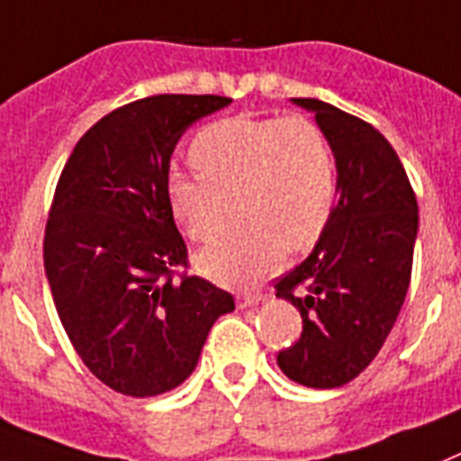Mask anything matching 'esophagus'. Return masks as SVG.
I'll return each instance as SVG.
<instances>
[{
  "label": "esophagus",
  "instance_id": "34e87169",
  "mask_svg": "<svg viewBox=\"0 0 461 461\" xmlns=\"http://www.w3.org/2000/svg\"><path fill=\"white\" fill-rule=\"evenodd\" d=\"M265 298H267V294H241L237 298V305L239 308H253V305H258V303H263Z\"/></svg>",
  "mask_w": 461,
  "mask_h": 461
}]
</instances>
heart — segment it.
Wrapping results in <instances>:
<instances>
[{
  "label": "heart",
  "mask_w": 461,
  "mask_h": 461,
  "mask_svg": "<svg viewBox=\"0 0 461 461\" xmlns=\"http://www.w3.org/2000/svg\"><path fill=\"white\" fill-rule=\"evenodd\" d=\"M196 175L172 172L166 196L192 241L208 243L234 201L239 224L198 256L220 284H253L282 263L284 249L305 250L327 231L339 172L321 127L305 115H234L201 127L189 144Z\"/></svg>",
  "instance_id": "heart-1"
}]
</instances>
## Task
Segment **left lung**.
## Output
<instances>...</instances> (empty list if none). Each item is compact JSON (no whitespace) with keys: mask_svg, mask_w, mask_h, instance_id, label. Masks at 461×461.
<instances>
[{"mask_svg":"<svg viewBox=\"0 0 461 461\" xmlns=\"http://www.w3.org/2000/svg\"><path fill=\"white\" fill-rule=\"evenodd\" d=\"M315 113L334 149L339 198L327 231L298 267L276 279L303 331L279 350L291 381L336 388L353 381L384 346L412 276L419 208L407 172L369 122L320 99H294Z\"/></svg>","mask_w":461,"mask_h":461,"instance_id":"left-lung-1","label":"left lung"}]
</instances>
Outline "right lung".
Masks as SVG:
<instances>
[{
  "mask_svg": "<svg viewBox=\"0 0 461 461\" xmlns=\"http://www.w3.org/2000/svg\"><path fill=\"white\" fill-rule=\"evenodd\" d=\"M231 99L156 95L115 108L75 144L44 230L56 312L87 369L108 388L151 398L194 372L212 321L234 298L189 275L166 196L186 127Z\"/></svg>",
  "mask_w": 461,
  "mask_h": 461,
  "instance_id": "1",
  "label": "right lung"
}]
</instances>
